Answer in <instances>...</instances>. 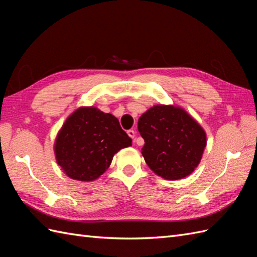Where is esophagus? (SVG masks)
<instances>
[{
    "mask_svg": "<svg viewBox=\"0 0 257 257\" xmlns=\"http://www.w3.org/2000/svg\"><path fill=\"white\" fill-rule=\"evenodd\" d=\"M127 134H128V136L131 138V139H135V137H136V131H135L134 129H130V130H128V131H127Z\"/></svg>",
    "mask_w": 257,
    "mask_h": 257,
    "instance_id": "esophagus-1",
    "label": "esophagus"
}]
</instances>
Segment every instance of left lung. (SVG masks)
<instances>
[{"label": "left lung", "instance_id": "left-lung-1", "mask_svg": "<svg viewBox=\"0 0 257 257\" xmlns=\"http://www.w3.org/2000/svg\"><path fill=\"white\" fill-rule=\"evenodd\" d=\"M138 130L144 139L148 166L166 180L191 175L206 147V134L187 111L174 105H154L142 114Z\"/></svg>", "mask_w": 257, "mask_h": 257}]
</instances>
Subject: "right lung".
Listing matches in <instances>:
<instances>
[{
	"instance_id": "right-lung-1",
	"label": "right lung",
	"mask_w": 257,
	"mask_h": 257,
	"mask_svg": "<svg viewBox=\"0 0 257 257\" xmlns=\"http://www.w3.org/2000/svg\"><path fill=\"white\" fill-rule=\"evenodd\" d=\"M131 142L114 115L82 106L67 117L58 131L54 153L69 178L93 181L106 172L118 151Z\"/></svg>"
}]
</instances>
